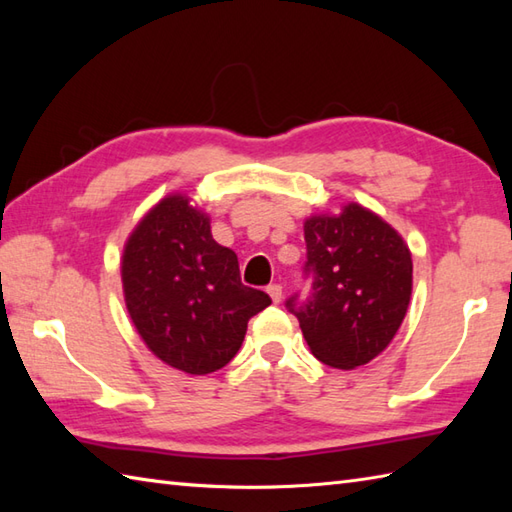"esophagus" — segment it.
<instances>
[{
    "mask_svg": "<svg viewBox=\"0 0 512 512\" xmlns=\"http://www.w3.org/2000/svg\"><path fill=\"white\" fill-rule=\"evenodd\" d=\"M268 295H270V299H273V303H281L284 292H281V286L273 284V286H268Z\"/></svg>",
    "mask_w": 512,
    "mask_h": 512,
    "instance_id": "obj_1",
    "label": "esophagus"
}]
</instances>
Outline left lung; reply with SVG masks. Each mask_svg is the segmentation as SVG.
I'll use <instances>...</instances> for the list:
<instances>
[{"label":"left lung","mask_w":512,"mask_h":512,"mask_svg":"<svg viewBox=\"0 0 512 512\" xmlns=\"http://www.w3.org/2000/svg\"><path fill=\"white\" fill-rule=\"evenodd\" d=\"M312 295L290 312L321 363L356 369L394 341L405 319L411 286V250L394 226L350 202L339 213H314L303 222Z\"/></svg>","instance_id":"obj_1"}]
</instances>
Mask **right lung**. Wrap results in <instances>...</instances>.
Masks as SVG:
<instances>
[{
	"label": "right lung",
	"mask_w": 512,
	"mask_h": 512,
	"mask_svg": "<svg viewBox=\"0 0 512 512\" xmlns=\"http://www.w3.org/2000/svg\"><path fill=\"white\" fill-rule=\"evenodd\" d=\"M121 279L140 339L162 363L204 376L242 347L248 319L270 306L239 279L237 255L211 235V217L187 193H169L129 233Z\"/></svg>",
	"instance_id": "obj_1"
}]
</instances>
